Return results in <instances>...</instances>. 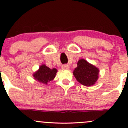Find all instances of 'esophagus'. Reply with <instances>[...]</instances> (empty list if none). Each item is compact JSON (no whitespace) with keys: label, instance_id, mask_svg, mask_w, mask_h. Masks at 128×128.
I'll list each match as a JSON object with an SVG mask.
<instances>
[{"label":"esophagus","instance_id":"esophagus-1","mask_svg":"<svg viewBox=\"0 0 128 128\" xmlns=\"http://www.w3.org/2000/svg\"><path fill=\"white\" fill-rule=\"evenodd\" d=\"M69 68H70V67L67 64H64V65L62 66V68L64 69V70H68Z\"/></svg>","mask_w":128,"mask_h":128}]
</instances>
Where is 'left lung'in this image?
<instances>
[{"mask_svg": "<svg viewBox=\"0 0 128 128\" xmlns=\"http://www.w3.org/2000/svg\"><path fill=\"white\" fill-rule=\"evenodd\" d=\"M76 80L83 86H90L94 85L99 78V70L86 60H79L77 67L73 71Z\"/></svg>", "mask_w": 128, "mask_h": 128, "instance_id": "1", "label": "left lung"}]
</instances>
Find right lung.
<instances>
[{
  "label": "right lung",
  "instance_id": "add662e5",
  "mask_svg": "<svg viewBox=\"0 0 128 128\" xmlns=\"http://www.w3.org/2000/svg\"><path fill=\"white\" fill-rule=\"evenodd\" d=\"M58 70L55 68H50L45 64L40 66L39 69L33 73V77L36 81L43 84H48L55 78Z\"/></svg>",
  "mask_w": 128,
  "mask_h": 128
}]
</instances>
